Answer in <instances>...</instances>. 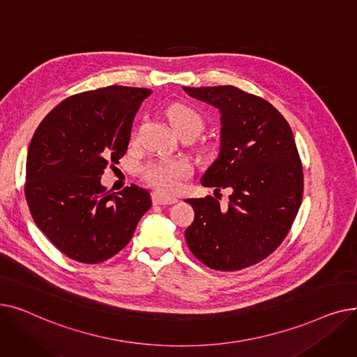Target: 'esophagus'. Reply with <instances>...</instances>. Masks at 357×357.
<instances>
[{
  "label": "esophagus",
  "mask_w": 357,
  "mask_h": 357,
  "mask_svg": "<svg viewBox=\"0 0 357 357\" xmlns=\"http://www.w3.org/2000/svg\"><path fill=\"white\" fill-rule=\"evenodd\" d=\"M152 201L155 205H169V204H175L178 199L175 197H167L160 192H153L152 194Z\"/></svg>",
  "instance_id": "esophagus-1"
}]
</instances>
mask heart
I'll return each mask as SVG.
<instances>
[{"mask_svg":"<svg viewBox=\"0 0 357 357\" xmlns=\"http://www.w3.org/2000/svg\"><path fill=\"white\" fill-rule=\"evenodd\" d=\"M166 119L181 133L182 130L194 128L199 133L202 128V117L185 104H174L166 109ZM191 175V165L183 159H159L147 163L143 171V179L160 192L169 194L176 191L182 181Z\"/></svg>","mask_w":357,"mask_h":357,"instance_id":"1","label":"heart"}]
</instances>
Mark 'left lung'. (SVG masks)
Wrapping results in <instances>:
<instances>
[{
	"mask_svg": "<svg viewBox=\"0 0 357 357\" xmlns=\"http://www.w3.org/2000/svg\"><path fill=\"white\" fill-rule=\"evenodd\" d=\"M218 108L220 153L204 174L208 188L231 191L190 198L195 218L185 230L194 256L215 271H240L268 257L287 237L303 201V165L292 130L266 100L231 85L183 86Z\"/></svg>",
	"mask_w": 357,
	"mask_h": 357,
	"instance_id": "left-lung-1",
	"label": "left lung"
}]
</instances>
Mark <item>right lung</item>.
<instances>
[{
    "label": "right lung",
    "instance_id": "obj_1",
    "mask_svg": "<svg viewBox=\"0 0 357 357\" xmlns=\"http://www.w3.org/2000/svg\"><path fill=\"white\" fill-rule=\"evenodd\" d=\"M150 93L123 85L77 93L49 112L30 142L24 186L30 213L73 260L93 265L117 255L152 207L140 186L111 194L101 185L105 167L127 152L131 124Z\"/></svg>",
    "mask_w": 357,
    "mask_h": 357
}]
</instances>
